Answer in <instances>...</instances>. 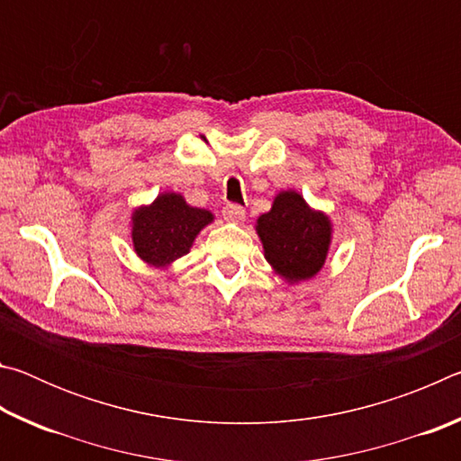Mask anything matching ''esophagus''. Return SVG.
<instances>
[{
    "mask_svg": "<svg viewBox=\"0 0 461 461\" xmlns=\"http://www.w3.org/2000/svg\"><path fill=\"white\" fill-rule=\"evenodd\" d=\"M246 217V209L241 205H233V203H230V205L223 207V220L225 221H241Z\"/></svg>",
    "mask_w": 461,
    "mask_h": 461,
    "instance_id": "34e87169",
    "label": "esophagus"
}]
</instances>
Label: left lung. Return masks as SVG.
I'll return each instance as SVG.
<instances>
[{"instance_id":"left-lung-1","label":"left lung","mask_w":461,"mask_h":461,"mask_svg":"<svg viewBox=\"0 0 461 461\" xmlns=\"http://www.w3.org/2000/svg\"><path fill=\"white\" fill-rule=\"evenodd\" d=\"M264 258L288 283L313 278L323 268L331 244V221L296 191H283L256 221Z\"/></svg>"}]
</instances>
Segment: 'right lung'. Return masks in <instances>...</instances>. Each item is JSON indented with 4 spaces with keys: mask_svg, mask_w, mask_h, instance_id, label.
<instances>
[{
    "mask_svg": "<svg viewBox=\"0 0 461 461\" xmlns=\"http://www.w3.org/2000/svg\"><path fill=\"white\" fill-rule=\"evenodd\" d=\"M212 221V212L191 207L183 194L162 193L131 215V241L146 264L167 268L189 252L197 233Z\"/></svg>",
    "mask_w": 461,
    "mask_h": 461,
    "instance_id": "obj_1",
    "label": "right lung"
}]
</instances>
